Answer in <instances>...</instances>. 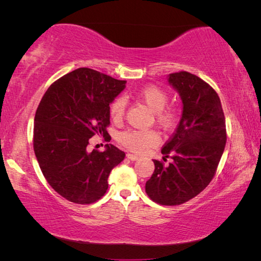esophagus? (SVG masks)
I'll list each match as a JSON object with an SVG mask.
<instances>
[{
	"mask_svg": "<svg viewBox=\"0 0 261 261\" xmlns=\"http://www.w3.org/2000/svg\"><path fill=\"white\" fill-rule=\"evenodd\" d=\"M126 158H127V159H130L131 161L138 160V156L135 155V154H132V153H127V154H126Z\"/></svg>",
	"mask_w": 261,
	"mask_h": 261,
	"instance_id": "esophagus-1",
	"label": "esophagus"
}]
</instances>
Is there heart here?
<instances>
[{
    "label": "heart",
    "instance_id": "obj_1",
    "mask_svg": "<svg viewBox=\"0 0 261 261\" xmlns=\"http://www.w3.org/2000/svg\"><path fill=\"white\" fill-rule=\"evenodd\" d=\"M138 99L155 114L156 123L166 130H170L177 124L179 109L175 105H167L168 93L156 85H147L140 88L137 93ZM126 100L123 96L115 98L110 103V116L114 121H121L125 114ZM122 146L135 153H145L148 148L160 143V135L155 130H135L123 131L118 136Z\"/></svg>",
    "mask_w": 261,
    "mask_h": 261
}]
</instances>
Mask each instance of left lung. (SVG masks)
Here are the masks:
<instances>
[{
	"label": "left lung",
	"mask_w": 261,
	"mask_h": 261,
	"mask_svg": "<svg viewBox=\"0 0 261 261\" xmlns=\"http://www.w3.org/2000/svg\"><path fill=\"white\" fill-rule=\"evenodd\" d=\"M168 81L180 95L183 114L177 129L161 149L173 161L168 166L153 161L155 169L145 190L158 204L176 206L192 199L213 179L226 146L227 131L220 98L210 84L188 71L170 73Z\"/></svg>",
	"instance_id": "obj_1"
}]
</instances>
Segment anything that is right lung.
I'll use <instances>...</instances> for the list:
<instances>
[{"mask_svg": "<svg viewBox=\"0 0 261 261\" xmlns=\"http://www.w3.org/2000/svg\"><path fill=\"white\" fill-rule=\"evenodd\" d=\"M125 87L90 68H79L48 88L34 117L33 148L48 184L65 199L88 205L105 196L108 176L125 153L112 144L87 151L93 136L108 137L109 105Z\"/></svg>", "mask_w": 261, "mask_h": 261, "instance_id": "obj_1", "label": "right lung"}]
</instances>
